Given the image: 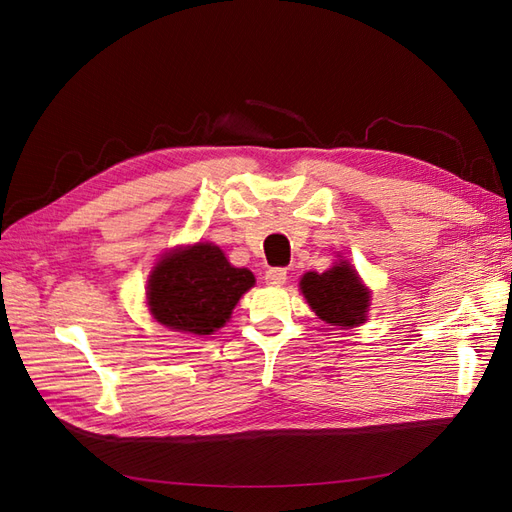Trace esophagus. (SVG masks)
<instances>
[{
    "label": "esophagus",
    "mask_w": 512,
    "mask_h": 512,
    "mask_svg": "<svg viewBox=\"0 0 512 512\" xmlns=\"http://www.w3.org/2000/svg\"><path fill=\"white\" fill-rule=\"evenodd\" d=\"M265 282H267L269 286H282V284H286V269H282V267L269 269V271L265 273Z\"/></svg>",
    "instance_id": "obj_1"
}]
</instances>
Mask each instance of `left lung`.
<instances>
[{"instance_id": "1", "label": "left lung", "mask_w": 512, "mask_h": 512, "mask_svg": "<svg viewBox=\"0 0 512 512\" xmlns=\"http://www.w3.org/2000/svg\"><path fill=\"white\" fill-rule=\"evenodd\" d=\"M299 286L320 320L346 329L365 322L371 297L350 262L339 260L324 273L309 271L301 277Z\"/></svg>"}]
</instances>
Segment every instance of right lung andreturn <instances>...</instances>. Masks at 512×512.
I'll return each instance as SVG.
<instances>
[{
    "label": "right lung",
    "mask_w": 512,
    "mask_h": 512,
    "mask_svg": "<svg viewBox=\"0 0 512 512\" xmlns=\"http://www.w3.org/2000/svg\"><path fill=\"white\" fill-rule=\"evenodd\" d=\"M256 284L250 269L232 267L213 243H194L164 254L147 280V305L164 327L211 335Z\"/></svg>",
    "instance_id": "add662e5"
}]
</instances>
